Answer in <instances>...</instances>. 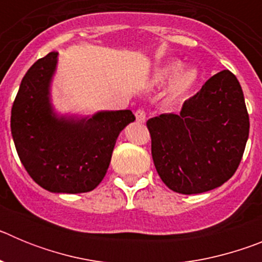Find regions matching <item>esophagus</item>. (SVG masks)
<instances>
[{
  "label": "esophagus",
  "mask_w": 262,
  "mask_h": 262,
  "mask_svg": "<svg viewBox=\"0 0 262 262\" xmlns=\"http://www.w3.org/2000/svg\"><path fill=\"white\" fill-rule=\"evenodd\" d=\"M136 120H138L139 123H144L145 122V113L143 110H138L135 113Z\"/></svg>",
  "instance_id": "34e87169"
}]
</instances>
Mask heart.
<instances>
[{"label":"heart","instance_id":"obj_1","mask_svg":"<svg viewBox=\"0 0 262 262\" xmlns=\"http://www.w3.org/2000/svg\"><path fill=\"white\" fill-rule=\"evenodd\" d=\"M198 78L200 75L195 68L182 69V62L173 60L157 67L152 72L149 85L154 88H163L170 82L168 86V97L170 99H180L195 88Z\"/></svg>","mask_w":262,"mask_h":262}]
</instances>
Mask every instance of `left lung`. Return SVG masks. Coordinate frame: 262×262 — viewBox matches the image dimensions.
I'll return each instance as SVG.
<instances>
[{
    "mask_svg": "<svg viewBox=\"0 0 262 262\" xmlns=\"http://www.w3.org/2000/svg\"><path fill=\"white\" fill-rule=\"evenodd\" d=\"M152 159L164 184L180 194H200L230 180L249 135L244 94L235 75L222 71L182 106L148 119Z\"/></svg>",
    "mask_w": 262,
    "mask_h": 262,
    "instance_id": "obj_1",
    "label": "left lung"
}]
</instances>
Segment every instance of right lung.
<instances>
[{"label":"right lung","instance_id":"add662e5","mask_svg":"<svg viewBox=\"0 0 262 262\" xmlns=\"http://www.w3.org/2000/svg\"><path fill=\"white\" fill-rule=\"evenodd\" d=\"M57 52L27 71L11 108V135L30 177L51 193H86L105 177L120 131L135 120L131 110L92 117L59 114L51 99Z\"/></svg>","mask_w":262,"mask_h":262}]
</instances>
